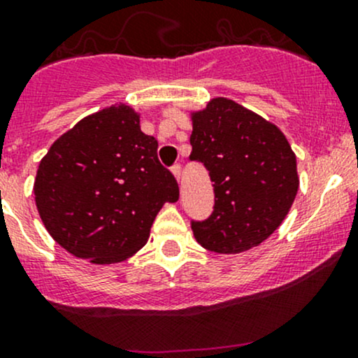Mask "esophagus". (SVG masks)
Instances as JSON below:
<instances>
[{
  "instance_id": "1",
  "label": "esophagus",
  "mask_w": 358,
  "mask_h": 358,
  "mask_svg": "<svg viewBox=\"0 0 358 358\" xmlns=\"http://www.w3.org/2000/svg\"><path fill=\"white\" fill-rule=\"evenodd\" d=\"M171 171H172V174H174L176 176V179H180V171H182V167H180V164H176V165H172V169H171Z\"/></svg>"
}]
</instances>
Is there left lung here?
I'll list each match as a JSON object with an SVG mask.
<instances>
[{"label":"left lung","instance_id":"left-lung-1","mask_svg":"<svg viewBox=\"0 0 358 358\" xmlns=\"http://www.w3.org/2000/svg\"><path fill=\"white\" fill-rule=\"evenodd\" d=\"M191 162L213 184L206 220H191L196 241L220 255L259 245L287 217L299 189L297 160L285 134L252 110L218 97L193 114Z\"/></svg>","mask_w":358,"mask_h":358}]
</instances>
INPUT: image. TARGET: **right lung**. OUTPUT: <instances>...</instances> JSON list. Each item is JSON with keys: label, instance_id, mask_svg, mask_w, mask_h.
Returning <instances> with one entry per match:
<instances>
[{"label": "right lung", "instance_id": "right-lung-1", "mask_svg": "<svg viewBox=\"0 0 358 358\" xmlns=\"http://www.w3.org/2000/svg\"><path fill=\"white\" fill-rule=\"evenodd\" d=\"M159 143L129 106H113L75 124L41 160L34 194L45 229L73 256L119 263L147 244L164 203L179 199Z\"/></svg>", "mask_w": 358, "mask_h": 358}]
</instances>
